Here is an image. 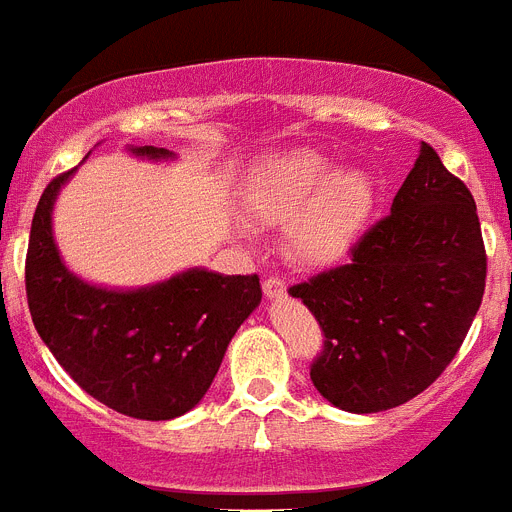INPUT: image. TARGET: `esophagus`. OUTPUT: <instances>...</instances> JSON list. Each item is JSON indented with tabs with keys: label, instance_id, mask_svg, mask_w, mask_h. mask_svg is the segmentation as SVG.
I'll use <instances>...</instances> for the list:
<instances>
[{
	"label": "esophagus",
	"instance_id": "obj_1",
	"mask_svg": "<svg viewBox=\"0 0 512 512\" xmlns=\"http://www.w3.org/2000/svg\"><path fill=\"white\" fill-rule=\"evenodd\" d=\"M286 289H289V286H286V281L278 276H270L263 281V291L268 299H283V296H286Z\"/></svg>",
	"mask_w": 512,
	"mask_h": 512
}]
</instances>
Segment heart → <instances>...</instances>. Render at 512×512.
I'll return each instance as SVG.
<instances>
[{
    "mask_svg": "<svg viewBox=\"0 0 512 512\" xmlns=\"http://www.w3.org/2000/svg\"><path fill=\"white\" fill-rule=\"evenodd\" d=\"M375 179L364 169H336L317 153H294L260 176L249 197L270 226L291 224V255L328 265L346 255L375 208Z\"/></svg>",
    "mask_w": 512,
    "mask_h": 512,
    "instance_id": "b5f03b06",
    "label": "heart"
}]
</instances>
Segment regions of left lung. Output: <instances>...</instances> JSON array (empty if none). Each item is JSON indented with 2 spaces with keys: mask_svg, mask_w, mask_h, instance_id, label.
I'll return each instance as SVG.
<instances>
[{
  "mask_svg": "<svg viewBox=\"0 0 512 512\" xmlns=\"http://www.w3.org/2000/svg\"><path fill=\"white\" fill-rule=\"evenodd\" d=\"M487 281L466 184L422 143L414 169L351 249V263L291 286L325 341L309 377L333 406L377 414L411 401L453 362Z\"/></svg>",
  "mask_w": 512,
  "mask_h": 512,
  "instance_id": "obj_1",
  "label": "left lung"
}]
</instances>
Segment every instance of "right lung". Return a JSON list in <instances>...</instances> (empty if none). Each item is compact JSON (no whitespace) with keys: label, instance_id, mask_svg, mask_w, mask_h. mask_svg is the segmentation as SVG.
Listing matches in <instances>:
<instances>
[{"label":"right lung","instance_id":"right-lung-1","mask_svg":"<svg viewBox=\"0 0 512 512\" xmlns=\"http://www.w3.org/2000/svg\"><path fill=\"white\" fill-rule=\"evenodd\" d=\"M169 161L166 148H130ZM75 169L38 200L25 257L33 325L64 372L103 406L166 422L203 401L229 341L263 299L257 276L190 268L140 289H106L75 276L59 255L51 210Z\"/></svg>","mask_w":512,"mask_h":512}]
</instances>
